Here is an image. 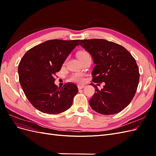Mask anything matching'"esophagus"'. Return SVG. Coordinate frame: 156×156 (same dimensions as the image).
Returning <instances> with one entry per match:
<instances>
[{"label":"esophagus","instance_id":"obj_1","mask_svg":"<svg viewBox=\"0 0 156 156\" xmlns=\"http://www.w3.org/2000/svg\"><path fill=\"white\" fill-rule=\"evenodd\" d=\"M84 87H85V86H84V85H79L78 86V89L79 90H81V89L84 88Z\"/></svg>","mask_w":156,"mask_h":156}]
</instances>
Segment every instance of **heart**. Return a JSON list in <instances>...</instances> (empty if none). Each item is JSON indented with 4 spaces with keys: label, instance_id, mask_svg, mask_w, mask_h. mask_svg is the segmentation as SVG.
I'll return each mask as SVG.
<instances>
[{
    "label": "heart",
    "instance_id": "1",
    "mask_svg": "<svg viewBox=\"0 0 156 156\" xmlns=\"http://www.w3.org/2000/svg\"><path fill=\"white\" fill-rule=\"evenodd\" d=\"M90 56V55L86 51L80 52V53L78 55L79 58H82V57H84V56ZM71 80H72V81H73V82L80 83H82L83 81V77L81 74L75 73L74 75H72V77H71Z\"/></svg>",
    "mask_w": 156,
    "mask_h": 156
}]
</instances>
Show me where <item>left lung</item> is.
Returning a JSON list of instances; mask_svg holds the SVG:
<instances>
[{
  "label": "left lung",
  "mask_w": 156,
  "mask_h": 156,
  "mask_svg": "<svg viewBox=\"0 0 156 156\" xmlns=\"http://www.w3.org/2000/svg\"><path fill=\"white\" fill-rule=\"evenodd\" d=\"M79 44L91 55L96 64L93 82L105 83L100 90L90 84L96 91L90 105L101 115L120 112L129 104L137 89L140 74L135 59L124 47L103 39L81 40Z\"/></svg>",
  "instance_id": "8db88e82"
}]
</instances>
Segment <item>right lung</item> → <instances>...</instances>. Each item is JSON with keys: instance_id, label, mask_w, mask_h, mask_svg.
Instances as JSON below:
<instances>
[{"instance_id": "obj_1", "label": "right lung", "mask_w": 156, "mask_h": 156, "mask_svg": "<svg viewBox=\"0 0 156 156\" xmlns=\"http://www.w3.org/2000/svg\"><path fill=\"white\" fill-rule=\"evenodd\" d=\"M79 41L48 40L29 49L23 56L18 66L19 79L25 96L36 109L56 115L72 106L78 92L77 85L68 83L58 88L54 75Z\"/></svg>"}]
</instances>
